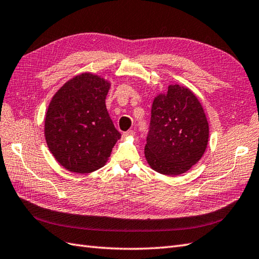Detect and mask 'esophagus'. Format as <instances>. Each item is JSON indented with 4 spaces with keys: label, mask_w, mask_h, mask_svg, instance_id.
<instances>
[{
    "label": "esophagus",
    "mask_w": 259,
    "mask_h": 259,
    "mask_svg": "<svg viewBox=\"0 0 259 259\" xmlns=\"http://www.w3.org/2000/svg\"><path fill=\"white\" fill-rule=\"evenodd\" d=\"M134 134H135V132L134 131H127V132H124L123 133V136L124 137H127V136H134Z\"/></svg>",
    "instance_id": "1"
}]
</instances>
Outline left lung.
I'll list each match as a JSON object with an SVG mask.
<instances>
[{"instance_id": "obj_1", "label": "left lung", "mask_w": 259, "mask_h": 259, "mask_svg": "<svg viewBox=\"0 0 259 259\" xmlns=\"http://www.w3.org/2000/svg\"><path fill=\"white\" fill-rule=\"evenodd\" d=\"M208 122L198 99L180 85H169L154 99L145 157L160 174L185 173L202 158L208 143Z\"/></svg>"}]
</instances>
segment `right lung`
I'll return each instance as SVG.
<instances>
[{
  "instance_id": "obj_1",
  "label": "right lung",
  "mask_w": 259,
  "mask_h": 259,
  "mask_svg": "<svg viewBox=\"0 0 259 259\" xmlns=\"http://www.w3.org/2000/svg\"><path fill=\"white\" fill-rule=\"evenodd\" d=\"M111 84L91 73L67 81L52 99L45 116V140L63 167L91 173L105 165L120 139L105 105Z\"/></svg>"
}]
</instances>
